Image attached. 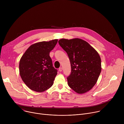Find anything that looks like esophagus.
Here are the masks:
<instances>
[{
    "mask_svg": "<svg viewBox=\"0 0 124 124\" xmlns=\"http://www.w3.org/2000/svg\"><path fill=\"white\" fill-rule=\"evenodd\" d=\"M62 70H63V68H62L60 67V68H59V72H62Z\"/></svg>",
    "mask_w": 124,
    "mask_h": 124,
    "instance_id": "34e87169",
    "label": "esophagus"
}]
</instances>
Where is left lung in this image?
Wrapping results in <instances>:
<instances>
[{"label":"left lung","mask_w":124,"mask_h":124,"mask_svg":"<svg viewBox=\"0 0 124 124\" xmlns=\"http://www.w3.org/2000/svg\"><path fill=\"white\" fill-rule=\"evenodd\" d=\"M59 44L69 56L71 73L67 78L69 87L78 94L90 90L101 72V59L98 52L79 38L61 39Z\"/></svg>","instance_id":"8db88e82"}]
</instances>
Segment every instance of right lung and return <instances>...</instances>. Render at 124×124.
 Masks as SVG:
<instances>
[{"mask_svg": "<svg viewBox=\"0 0 124 124\" xmlns=\"http://www.w3.org/2000/svg\"><path fill=\"white\" fill-rule=\"evenodd\" d=\"M58 40L43 41L31 45L21 57L20 74L27 86L33 91L42 92L51 87L57 70L52 65L49 52Z\"/></svg>", "mask_w": 124, "mask_h": 124, "instance_id": "right-lung-1", "label": "right lung"}]
</instances>
